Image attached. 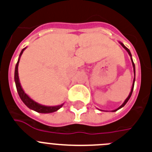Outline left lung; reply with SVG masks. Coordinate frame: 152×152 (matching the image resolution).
<instances>
[{
  "instance_id": "obj_1",
  "label": "left lung",
  "mask_w": 152,
  "mask_h": 152,
  "mask_svg": "<svg viewBox=\"0 0 152 152\" xmlns=\"http://www.w3.org/2000/svg\"><path fill=\"white\" fill-rule=\"evenodd\" d=\"M119 43L121 44V46H122V47L124 48V49H125L126 51H127V52H128V54H129V55H130V58H131V61H132V64H133V67H134V82H133V85H132V88H131V91H130V94H129V95H128V97H127V99H126L125 100H124V103H122V105H121V106H120L118 107V109H116V110H113V112H115V111H117V110H118L119 109H121V108H122L123 106H124V105L126 104V103H127V101H128L129 100V99L130 98V97H131V95H132V93H133V90H134V83H135V64H134V61H133V59H132V55H131V53H130V50H129L128 49H127V47H126L125 46H124V44L122 43V42H119Z\"/></svg>"
}]
</instances>
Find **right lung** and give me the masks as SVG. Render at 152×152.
<instances>
[{
	"instance_id": "right-lung-1",
	"label": "right lung",
	"mask_w": 152,
	"mask_h": 152,
	"mask_svg": "<svg viewBox=\"0 0 152 152\" xmlns=\"http://www.w3.org/2000/svg\"><path fill=\"white\" fill-rule=\"evenodd\" d=\"M26 49V47L24 48L23 49L21 52L19 57H18V61H17L16 65H15V75H14V79H15V86H16L17 91H18V95L20 97L21 100H22L24 103L28 106V108L31 109L32 110H34V111L37 112L39 113H54V112H56L59 110L60 108H61L63 106L64 103L62 104L58 105V106H44V105H41L39 103H37L34 100H32L29 96L24 91V90L22 89V86L20 84V81H19V78H18V63H19V60H20V58L22 56V53L25 51V49Z\"/></svg>"
}]
</instances>
